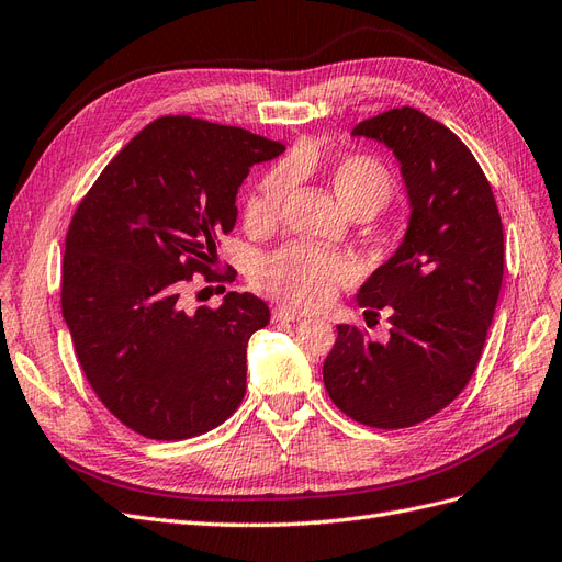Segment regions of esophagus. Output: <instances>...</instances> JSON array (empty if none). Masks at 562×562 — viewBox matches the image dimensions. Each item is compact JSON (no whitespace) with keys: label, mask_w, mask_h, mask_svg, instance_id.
Instances as JSON below:
<instances>
[{"label":"esophagus","mask_w":562,"mask_h":562,"mask_svg":"<svg viewBox=\"0 0 562 562\" xmlns=\"http://www.w3.org/2000/svg\"><path fill=\"white\" fill-rule=\"evenodd\" d=\"M272 319H276V323H296V319H303V313L282 303V306L272 308Z\"/></svg>","instance_id":"34e87169"}]
</instances>
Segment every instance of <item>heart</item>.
<instances>
[{
  "mask_svg": "<svg viewBox=\"0 0 562 562\" xmlns=\"http://www.w3.org/2000/svg\"><path fill=\"white\" fill-rule=\"evenodd\" d=\"M296 167L272 169L247 204L251 226H270L276 221L286 190L294 183ZM331 188L346 212L367 206L374 214L393 195L389 169L372 157L352 155L331 169ZM352 276L350 263L339 254L311 245H290L261 256L254 263L251 282L259 292L278 296L296 308H317L334 296Z\"/></svg>",
  "mask_w": 562,
  "mask_h": 562,
  "instance_id": "heart-1",
  "label": "heart"
}]
</instances>
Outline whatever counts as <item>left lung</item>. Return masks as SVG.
I'll list each match as a JSON object with an SVG mask.
<instances>
[{
    "label": "left lung",
    "instance_id": "8db88e82",
    "mask_svg": "<svg viewBox=\"0 0 562 562\" xmlns=\"http://www.w3.org/2000/svg\"><path fill=\"white\" fill-rule=\"evenodd\" d=\"M352 136L393 153L409 221L403 243L356 296L367 317L389 315V341L336 325L323 379L350 419L407 428L450 405L475 372L502 290V218L471 150L424 112L393 108Z\"/></svg>",
    "mask_w": 562,
    "mask_h": 562
}]
</instances>
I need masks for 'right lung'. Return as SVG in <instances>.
Instances as JSON below:
<instances>
[{"label":"right lung","mask_w":562,"mask_h":562,"mask_svg":"<svg viewBox=\"0 0 562 562\" xmlns=\"http://www.w3.org/2000/svg\"><path fill=\"white\" fill-rule=\"evenodd\" d=\"M284 146L239 126L159 117L112 157L66 237L60 303L101 403L140 436L186 440L216 428L247 391V344L266 301L228 292L188 313L181 290L231 233L249 167Z\"/></svg>","instance_id":"1"}]
</instances>
